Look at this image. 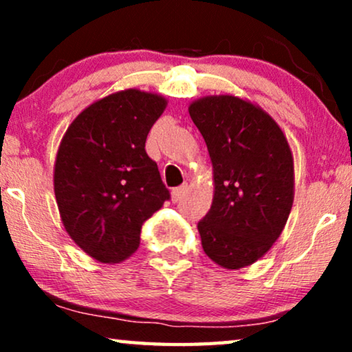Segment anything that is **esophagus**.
<instances>
[{
  "mask_svg": "<svg viewBox=\"0 0 352 352\" xmlns=\"http://www.w3.org/2000/svg\"><path fill=\"white\" fill-rule=\"evenodd\" d=\"M186 192H187V186H181V187H175V189L171 190V200L175 201H181L182 199H184V195H186Z\"/></svg>",
  "mask_w": 352,
  "mask_h": 352,
  "instance_id": "obj_1",
  "label": "esophagus"
}]
</instances>
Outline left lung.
I'll return each instance as SVG.
<instances>
[{"instance_id":"left-lung-1","label":"left lung","mask_w":352,"mask_h":352,"mask_svg":"<svg viewBox=\"0 0 352 352\" xmlns=\"http://www.w3.org/2000/svg\"><path fill=\"white\" fill-rule=\"evenodd\" d=\"M213 165L214 195L200 221L201 247L224 269L252 266L285 228L295 197L290 144L271 115L232 94L189 105Z\"/></svg>"}]
</instances>
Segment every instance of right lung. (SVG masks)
<instances>
[{"mask_svg": "<svg viewBox=\"0 0 352 352\" xmlns=\"http://www.w3.org/2000/svg\"><path fill=\"white\" fill-rule=\"evenodd\" d=\"M160 94L136 88L88 105L62 138L54 194L70 239L96 261L113 264L139 247L144 221L170 199L147 134L166 109Z\"/></svg>", "mask_w": 352, "mask_h": 352, "instance_id": "obj_1", "label": "right lung"}]
</instances>
